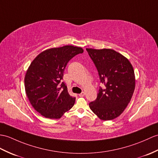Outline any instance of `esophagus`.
<instances>
[{
    "mask_svg": "<svg viewBox=\"0 0 158 158\" xmlns=\"http://www.w3.org/2000/svg\"><path fill=\"white\" fill-rule=\"evenodd\" d=\"M85 92H82V93H81V94L79 95V96H81V97H83L84 96H85Z\"/></svg>",
    "mask_w": 158,
    "mask_h": 158,
    "instance_id": "esophagus-1",
    "label": "esophagus"
}]
</instances>
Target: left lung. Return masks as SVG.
<instances>
[{
	"instance_id": "8db88e82",
	"label": "left lung",
	"mask_w": 158,
	"mask_h": 158,
	"mask_svg": "<svg viewBox=\"0 0 158 158\" xmlns=\"http://www.w3.org/2000/svg\"><path fill=\"white\" fill-rule=\"evenodd\" d=\"M86 50L104 85L99 89L96 100L89 104V108L101 120H113L123 112L133 96V67L126 57L112 49Z\"/></svg>"
}]
</instances>
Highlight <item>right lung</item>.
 Returning <instances> with one entry per match:
<instances>
[{
	"label": "right lung",
	"mask_w": 158,
	"mask_h": 158,
	"mask_svg": "<svg viewBox=\"0 0 158 158\" xmlns=\"http://www.w3.org/2000/svg\"><path fill=\"white\" fill-rule=\"evenodd\" d=\"M83 52L77 46H64L48 49L31 62L25 76V89L36 111L48 118L58 119L69 111L75 98L68 93L62 81L69 61Z\"/></svg>",
	"instance_id": "add662e5"
}]
</instances>
